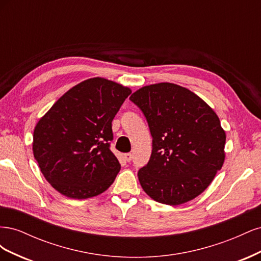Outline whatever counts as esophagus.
<instances>
[{
  "label": "esophagus",
  "instance_id": "obj_1",
  "mask_svg": "<svg viewBox=\"0 0 261 261\" xmlns=\"http://www.w3.org/2000/svg\"><path fill=\"white\" fill-rule=\"evenodd\" d=\"M124 159H125V161H127V162H130L132 161V159H133V154L132 153H124Z\"/></svg>",
  "mask_w": 261,
  "mask_h": 261
}]
</instances>
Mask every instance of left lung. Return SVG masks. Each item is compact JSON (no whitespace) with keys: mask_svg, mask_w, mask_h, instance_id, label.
<instances>
[{"mask_svg":"<svg viewBox=\"0 0 261 261\" xmlns=\"http://www.w3.org/2000/svg\"><path fill=\"white\" fill-rule=\"evenodd\" d=\"M145 114L152 136L150 160L138 171L145 193L177 206L206 189L225 159V132L217 113L184 87L145 86L129 98Z\"/></svg>","mask_w":261,"mask_h":261,"instance_id":"8db88e82","label":"left lung"}]
</instances>
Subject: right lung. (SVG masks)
Returning a JSON list of instances; mask_svg holds the SVG:
<instances>
[{"label":"right lung","mask_w":261,"mask_h":261,"mask_svg":"<svg viewBox=\"0 0 261 261\" xmlns=\"http://www.w3.org/2000/svg\"><path fill=\"white\" fill-rule=\"evenodd\" d=\"M130 93L121 84L89 78L66 91L39 120L34 156L60 194L87 199L112 185L121 170L110 150L112 121Z\"/></svg>","instance_id":"add662e5"}]
</instances>
